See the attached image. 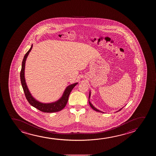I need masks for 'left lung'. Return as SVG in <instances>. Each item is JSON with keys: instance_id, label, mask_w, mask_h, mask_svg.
I'll return each instance as SVG.
<instances>
[{"instance_id": "obj_1", "label": "left lung", "mask_w": 156, "mask_h": 156, "mask_svg": "<svg viewBox=\"0 0 156 156\" xmlns=\"http://www.w3.org/2000/svg\"><path fill=\"white\" fill-rule=\"evenodd\" d=\"M90 94H89V98H88V100H89V99H90ZM88 102H89V104H90V106L91 107V108L93 109H94V111H97V112H100V113H104L103 112H101V111H99V110H98V109H97L95 107H94L93 106V105L92 104H91L90 103V100L88 101ZM123 108H122L120 109V110L119 111H118V112H118L119 111H121L122 109Z\"/></svg>"}]
</instances>
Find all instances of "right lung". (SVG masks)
<instances>
[{"label":"right lung","mask_w":156,"mask_h":156,"mask_svg":"<svg viewBox=\"0 0 156 156\" xmlns=\"http://www.w3.org/2000/svg\"><path fill=\"white\" fill-rule=\"evenodd\" d=\"M32 47H33V44H32V46L30 50L27 51L23 57L20 72L21 83L23 86V90L25 93V97L26 98L28 102L32 105V106L34 107L41 112H43L44 113H54V112H57L59 111H61L66 107V105L68 102V99H69L70 93L72 90V89L74 88V87L78 84V83H75L74 84L69 85L64 90L63 94L62 96V97L57 101L52 102V103L44 104L37 101L35 99H34V98L33 97L32 94H30V90L27 87L25 78V63H26V61L28 55L32 50Z\"/></svg>","instance_id":"1"}]
</instances>
